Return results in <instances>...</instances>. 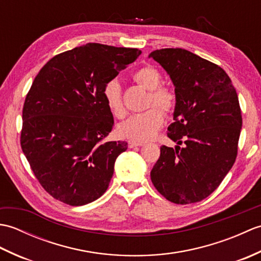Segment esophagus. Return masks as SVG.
Masks as SVG:
<instances>
[{
    "label": "esophagus",
    "instance_id": "esophagus-1",
    "mask_svg": "<svg viewBox=\"0 0 261 261\" xmlns=\"http://www.w3.org/2000/svg\"><path fill=\"white\" fill-rule=\"evenodd\" d=\"M143 146L142 142H137V141H129V148H135V147H141Z\"/></svg>",
    "mask_w": 261,
    "mask_h": 261
}]
</instances>
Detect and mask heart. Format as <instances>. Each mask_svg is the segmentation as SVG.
<instances>
[{"instance_id":"1","label":"heart","mask_w":261,"mask_h":261,"mask_svg":"<svg viewBox=\"0 0 261 261\" xmlns=\"http://www.w3.org/2000/svg\"><path fill=\"white\" fill-rule=\"evenodd\" d=\"M138 84L146 90L150 91L147 108L145 112L138 113L130 116L124 122L119 124V134L131 141L146 142L151 140L157 132L160 130L164 123V110L166 113H169L174 110L176 105V94L174 91L166 86H160L163 82L162 74L153 66L147 65L138 69L132 75ZM103 97L105 105L111 114L115 118H123L126 113L125 107L122 99L121 86L116 80L109 81L104 86ZM158 105L162 108L155 107Z\"/></svg>"}]
</instances>
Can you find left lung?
Segmentation results:
<instances>
[{"label": "left lung", "instance_id": "obj_1", "mask_svg": "<svg viewBox=\"0 0 261 261\" xmlns=\"http://www.w3.org/2000/svg\"><path fill=\"white\" fill-rule=\"evenodd\" d=\"M149 57L175 86L174 122L167 136L178 145L160 147L151 181L170 202H199L219 187L236 162L242 126L239 98L228 74L195 54L165 48Z\"/></svg>", "mask_w": 261, "mask_h": 261}]
</instances>
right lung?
Wrapping results in <instances>:
<instances>
[{
  "mask_svg": "<svg viewBox=\"0 0 261 261\" xmlns=\"http://www.w3.org/2000/svg\"><path fill=\"white\" fill-rule=\"evenodd\" d=\"M140 54L87 43L53 57L36 76L22 111L21 148L54 198L81 206L108 190L127 143L103 141L114 124L103 90Z\"/></svg>",
  "mask_w": 261,
  "mask_h": 261,
  "instance_id": "1",
  "label": "right lung"
}]
</instances>
